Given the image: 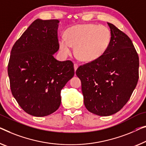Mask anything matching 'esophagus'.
I'll use <instances>...</instances> for the list:
<instances>
[{
  "instance_id": "esophagus-1",
  "label": "esophagus",
  "mask_w": 146,
  "mask_h": 146,
  "mask_svg": "<svg viewBox=\"0 0 146 146\" xmlns=\"http://www.w3.org/2000/svg\"><path fill=\"white\" fill-rule=\"evenodd\" d=\"M78 68V65L77 64H74V69H75V71H76Z\"/></svg>"
}]
</instances>
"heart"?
Listing matches in <instances>:
<instances>
[{"label": "heart", "mask_w": 146, "mask_h": 146, "mask_svg": "<svg viewBox=\"0 0 146 146\" xmlns=\"http://www.w3.org/2000/svg\"><path fill=\"white\" fill-rule=\"evenodd\" d=\"M66 37L59 38L60 50L64 56L74 53L80 60L91 62L100 58L107 51L111 40V33L108 27L94 23L72 26L67 29Z\"/></svg>", "instance_id": "1"}]
</instances>
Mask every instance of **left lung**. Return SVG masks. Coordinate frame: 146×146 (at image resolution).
Returning <instances> with one entry per match:
<instances>
[{
    "label": "left lung",
    "instance_id": "8db88e82",
    "mask_svg": "<svg viewBox=\"0 0 146 146\" xmlns=\"http://www.w3.org/2000/svg\"><path fill=\"white\" fill-rule=\"evenodd\" d=\"M108 24L111 40L107 51L76 71L81 81L84 106L99 116H110L121 110L139 78V58L132 40L113 24Z\"/></svg>",
    "mask_w": 146,
    "mask_h": 146
}]
</instances>
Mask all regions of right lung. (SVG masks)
Masks as SVG:
<instances>
[{"mask_svg":"<svg viewBox=\"0 0 146 146\" xmlns=\"http://www.w3.org/2000/svg\"><path fill=\"white\" fill-rule=\"evenodd\" d=\"M59 23L58 19H36L11 50V91L19 106L33 116L55 112L61 104V90L75 74L72 62L54 57L60 47Z\"/></svg>","mask_w":146,"mask_h":146,"instance_id":"obj_1","label":"right lung"}]
</instances>
